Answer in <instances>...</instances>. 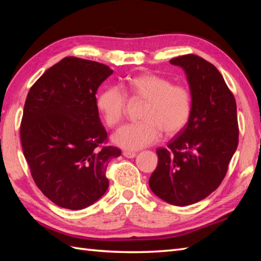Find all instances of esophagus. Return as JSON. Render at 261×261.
Wrapping results in <instances>:
<instances>
[{"mask_svg":"<svg viewBox=\"0 0 261 261\" xmlns=\"http://www.w3.org/2000/svg\"><path fill=\"white\" fill-rule=\"evenodd\" d=\"M122 154H123V156L126 158H135L137 153L134 151H123L122 152Z\"/></svg>","mask_w":261,"mask_h":261,"instance_id":"1","label":"esophagus"}]
</instances>
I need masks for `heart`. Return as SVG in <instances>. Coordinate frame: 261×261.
Here are the masks:
<instances>
[{"label":"heart","mask_w":261,"mask_h":261,"mask_svg":"<svg viewBox=\"0 0 261 261\" xmlns=\"http://www.w3.org/2000/svg\"><path fill=\"white\" fill-rule=\"evenodd\" d=\"M120 88L110 87L97 97V108L105 124L116 127L124 119L127 98L143 101L139 123L122 126L112 140L116 146L138 150L156 142L160 134L171 137L181 131L190 121L193 97L188 87L173 84L169 79L158 74L136 75L122 83Z\"/></svg>","instance_id":"b5f03b06"}]
</instances>
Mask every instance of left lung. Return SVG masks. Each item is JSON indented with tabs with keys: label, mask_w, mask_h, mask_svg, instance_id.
Returning <instances> with one entry per match:
<instances>
[{
	"label": "left lung",
	"mask_w": 261,
	"mask_h": 261,
	"mask_svg": "<svg viewBox=\"0 0 261 261\" xmlns=\"http://www.w3.org/2000/svg\"><path fill=\"white\" fill-rule=\"evenodd\" d=\"M186 71L193 109L186 126L167 148H158V166L149 186L169 204L185 206L218 188L239 142L237 103L214 65L196 55L170 59Z\"/></svg>",
	"instance_id": "8db88e82"
}]
</instances>
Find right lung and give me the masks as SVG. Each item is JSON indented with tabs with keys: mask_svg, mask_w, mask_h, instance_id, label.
<instances>
[{
	"mask_svg": "<svg viewBox=\"0 0 261 261\" xmlns=\"http://www.w3.org/2000/svg\"><path fill=\"white\" fill-rule=\"evenodd\" d=\"M109 66L65 57L30 88L20 125L23 154L37 187L60 207L82 210L107 192V168L119 148L108 146L97 88Z\"/></svg>",
	"mask_w": 261,
	"mask_h": 261,
	"instance_id": "right-lung-1",
	"label": "right lung"
}]
</instances>
